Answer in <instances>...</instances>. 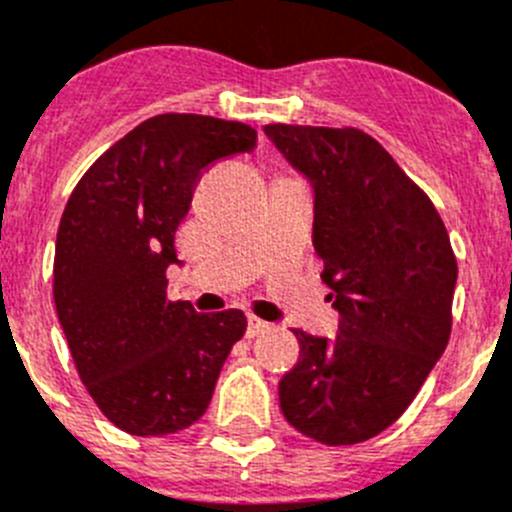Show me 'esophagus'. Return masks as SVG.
Here are the masks:
<instances>
[{"label": "esophagus", "mask_w": 512, "mask_h": 512, "mask_svg": "<svg viewBox=\"0 0 512 512\" xmlns=\"http://www.w3.org/2000/svg\"><path fill=\"white\" fill-rule=\"evenodd\" d=\"M266 329H271V324H269V321H264V319H256V316H251V319H248L246 337H248V339L259 337V334H264Z\"/></svg>", "instance_id": "esophagus-1"}]
</instances>
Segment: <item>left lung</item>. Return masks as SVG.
I'll use <instances>...</instances> for the list:
<instances>
[{
	"mask_svg": "<svg viewBox=\"0 0 512 512\" xmlns=\"http://www.w3.org/2000/svg\"><path fill=\"white\" fill-rule=\"evenodd\" d=\"M314 193V248L339 311L334 339L294 329L301 357L279 382L301 435L354 445L410 407L450 339L457 261L440 213L357 128L266 125Z\"/></svg>",
	"mask_w": 512,
	"mask_h": 512,
	"instance_id": "1",
	"label": "left lung"
}]
</instances>
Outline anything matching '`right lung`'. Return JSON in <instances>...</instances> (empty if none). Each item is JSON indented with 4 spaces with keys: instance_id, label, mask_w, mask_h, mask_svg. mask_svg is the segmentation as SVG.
I'll list each match as a JSON object with an SVG mask.
<instances>
[{
    "instance_id": "1",
    "label": "right lung",
    "mask_w": 512,
    "mask_h": 512,
    "mask_svg": "<svg viewBox=\"0 0 512 512\" xmlns=\"http://www.w3.org/2000/svg\"><path fill=\"white\" fill-rule=\"evenodd\" d=\"M256 130L165 113L100 155L72 191L55 246V306L82 384L130 435H173L198 422L241 309L198 314L168 299L175 231L196 180L216 160L253 153Z\"/></svg>"
}]
</instances>
